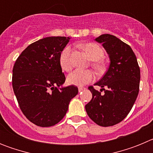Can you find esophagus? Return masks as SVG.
<instances>
[{
  "label": "esophagus",
  "mask_w": 153,
  "mask_h": 153,
  "mask_svg": "<svg viewBox=\"0 0 153 153\" xmlns=\"http://www.w3.org/2000/svg\"><path fill=\"white\" fill-rule=\"evenodd\" d=\"M86 90V88H85V87H79V88H78V90H79V92H82V91H83V90Z\"/></svg>",
  "instance_id": "1"
}]
</instances>
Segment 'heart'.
Wrapping results in <instances>:
<instances>
[{"label": "heart", "instance_id": "b5f03b06", "mask_svg": "<svg viewBox=\"0 0 153 153\" xmlns=\"http://www.w3.org/2000/svg\"><path fill=\"white\" fill-rule=\"evenodd\" d=\"M82 48L84 50L86 54L93 61V67L97 70H101L103 68V65L99 61L103 57V51L102 48L97 44L88 43L82 45ZM60 65L61 68L65 71H69L72 68V63L70 60V48L67 47L62 51L60 55ZM94 74L91 70H75L70 73L67 77V83L70 85L76 86H83L93 81Z\"/></svg>", "mask_w": 153, "mask_h": 153}]
</instances>
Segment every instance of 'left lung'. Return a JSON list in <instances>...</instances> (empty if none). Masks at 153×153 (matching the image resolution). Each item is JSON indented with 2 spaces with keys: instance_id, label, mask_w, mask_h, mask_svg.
Returning a JSON list of instances; mask_svg holds the SVG:
<instances>
[{
  "instance_id": "1",
  "label": "left lung",
  "mask_w": 153,
  "mask_h": 153,
  "mask_svg": "<svg viewBox=\"0 0 153 153\" xmlns=\"http://www.w3.org/2000/svg\"><path fill=\"white\" fill-rule=\"evenodd\" d=\"M94 40L102 44L110 63L106 74L94 84L100 86V92L89 87L93 97L85 109L97 125L111 126L123 120L130 112L139 93L140 70L132 48L117 36L106 33Z\"/></svg>"
}]
</instances>
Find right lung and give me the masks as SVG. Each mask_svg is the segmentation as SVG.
<instances>
[{"instance_id": "obj_1", "label": "right lung", "mask_w": 153, "mask_h": 153, "mask_svg": "<svg viewBox=\"0 0 153 153\" xmlns=\"http://www.w3.org/2000/svg\"><path fill=\"white\" fill-rule=\"evenodd\" d=\"M70 36H48L30 44L16 60L12 85L21 111L35 125L58 123L77 95L75 86H63L60 55Z\"/></svg>"}]
</instances>
